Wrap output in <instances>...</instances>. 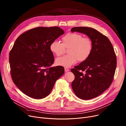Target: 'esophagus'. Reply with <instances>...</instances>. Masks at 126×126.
Wrapping results in <instances>:
<instances>
[{
  "label": "esophagus",
  "mask_w": 126,
  "mask_h": 126,
  "mask_svg": "<svg viewBox=\"0 0 126 126\" xmlns=\"http://www.w3.org/2000/svg\"><path fill=\"white\" fill-rule=\"evenodd\" d=\"M64 70H65V71H66V72H67V71H69V69L68 68H65Z\"/></svg>",
  "instance_id": "34e87169"
}]
</instances>
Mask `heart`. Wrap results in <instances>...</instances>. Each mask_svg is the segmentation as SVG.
<instances>
[{
  "instance_id": "heart-1",
  "label": "heart",
  "mask_w": 126,
  "mask_h": 126,
  "mask_svg": "<svg viewBox=\"0 0 126 126\" xmlns=\"http://www.w3.org/2000/svg\"><path fill=\"white\" fill-rule=\"evenodd\" d=\"M49 48L57 57L64 54L65 48H68V54L57 58L56 62L58 65L69 67L77 61L83 62L89 57L92 49V42L90 39L83 37L81 34L68 32L62 38V43L56 40L52 41Z\"/></svg>"
}]
</instances>
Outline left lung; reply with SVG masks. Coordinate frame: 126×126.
<instances>
[{
    "label": "left lung",
    "instance_id": "left-lung-1",
    "mask_svg": "<svg viewBox=\"0 0 126 126\" xmlns=\"http://www.w3.org/2000/svg\"><path fill=\"white\" fill-rule=\"evenodd\" d=\"M78 32L88 36L92 42L89 57L71 71L75 75L71 86L75 94L83 100L100 95L113 81L116 67V56L109 39L97 30L88 27H75Z\"/></svg>",
    "mask_w": 126,
    "mask_h": 126
}]
</instances>
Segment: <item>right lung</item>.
<instances>
[{
    "label": "right lung",
    "instance_id": "obj_1",
    "mask_svg": "<svg viewBox=\"0 0 126 126\" xmlns=\"http://www.w3.org/2000/svg\"><path fill=\"white\" fill-rule=\"evenodd\" d=\"M64 33L58 26L38 27L20 35L9 54L12 80L23 94L41 99L51 91L64 73L61 66L51 67L54 57L50 43Z\"/></svg>",
    "mask_w": 126,
    "mask_h": 126
}]
</instances>
